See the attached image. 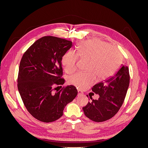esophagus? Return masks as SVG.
<instances>
[{"instance_id": "34e87169", "label": "esophagus", "mask_w": 148, "mask_h": 148, "mask_svg": "<svg viewBox=\"0 0 148 148\" xmlns=\"http://www.w3.org/2000/svg\"><path fill=\"white\" fill-rule=\"evenodd\" d=\"M82 95H83V91L80 90V89H78V96H81Z\"/></svg>"}]
</instances>
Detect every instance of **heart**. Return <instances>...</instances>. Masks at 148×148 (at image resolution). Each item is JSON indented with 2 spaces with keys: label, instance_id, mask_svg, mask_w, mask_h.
<instances>
[{
  "label": "heart",
  "instance_id": "1",
  "mask_svg": "<svg viewBox=\"0 0 148 148\" xmlns=\"http://www.w3.org/2000/svg\"><path fill=\"white\" fill-rule=\"evenodd\" d=\"M78 56L89 59L87 72H79L69 79L70 84L84 89L98 80L106 79L112 75L122 61V53L117 48L97 39L80 42L77 52H67L62 58V64L67 73L77 70Z\"/></svg>",
  "mask_w": 148,
  "mask_h": 148
}]
</instances>
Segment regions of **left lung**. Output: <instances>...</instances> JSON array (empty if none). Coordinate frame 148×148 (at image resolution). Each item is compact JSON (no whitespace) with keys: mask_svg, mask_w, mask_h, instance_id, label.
I'll use <instances>...</instances> for the list:
<instances>
[{"mask_svg":"<svg viewBox=\"0 0 148 148\" xmlns=\"http://www.w3.org/2000/svg\"><path fill=\"white\" fill-rule=\"evenodd\" d=\"M129 83L128 67L121 65L112 77L92 88V91L100 97L83 107L84 115L96 122H104L113 117L123 104Z\"/></svg>","mask_w":148,"mask_h":148,"instance_id":"1","label":"left lung"}]
</instances>
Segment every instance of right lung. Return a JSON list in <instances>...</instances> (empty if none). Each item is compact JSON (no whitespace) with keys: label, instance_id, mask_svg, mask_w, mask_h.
I'll return each instance as SVG.
<instances>
[{"label":"right lung","instance_id":"1","mask_svg":"<svg viewBox=\"0 0 148 148\" xmlns=\"http://www.w3.org/2000/svg\"><path fill=\"white\" fill-rule=\"evenodd\" d=\"M72 46V42L65 39L44 36L34 42L21 58L18 89L26 109L41 122H52L60 118L66 104L77 96V89L72 85L53 91L54 84L65 83L61 78L62 59Z\"/></svg>","mask_w":148,"mask_h":148}]
</instances>
